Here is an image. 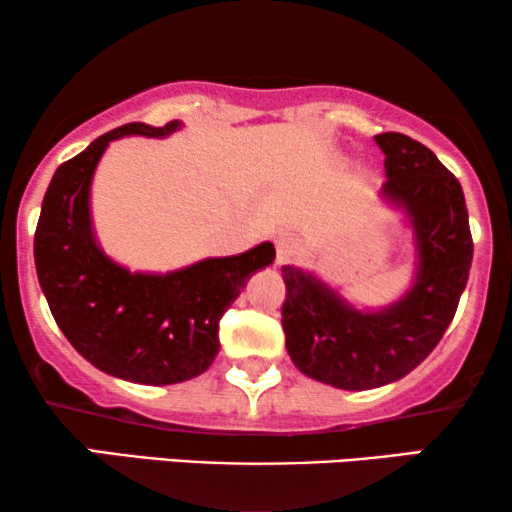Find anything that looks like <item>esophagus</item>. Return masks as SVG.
<instances>
[{
	"mask_svg": "<svg viewBox=\"0 0 512 512\" xmlns=\"http://www.w3.org/2000/svg\"><path fill=\"white\" fill-rule=\"evenodd\" d=\"M275 244H277V265L289 263L291 256L296 254V247H298L296 240H293L291 235H279Z\"/></svg>",
	"mask_w": 512,
	"mask_h": 512,
	"instance_id": "34e87169",
	"label": "esophagus"
}]
</instances>
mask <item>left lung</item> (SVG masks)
Listing matches in <instances>:
<instances>
[{
  "label": "left lung",
  "mask_w": 512,
  "mask_h": 512,
  "mask_svg": "<svg viewBox=\"0 0 512 512\" xmlns=\"http://www.w3.org/2000/svg\"><path fill=\"white\" fill-rule=\"evenodd\" d=\"M380 198L401 209L412 230L410 289L384 307H356L331 284L284 265L282 326L300 373L335 389L384 387L415 370L454 319L473 261L468 209L457 177L424 144L382 132Z\"/></svg>",
  "instance_id": "1"
}]
</instances>
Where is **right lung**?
<instances>
[{
  "label": "right lung",
  "instance_id": "right-lung-1",
  "mask_svg": "<svg viewBox=\"0 0 512 512\" xmlns=\"http://www.w3.org/2000/svg\"><path fill=\"white\" fill-rule=\"evenodd\" d=\"M181 128L130 123L97 137L55 170L34 233L39 286L65 338L118 380L165 387L193 380L219 354V321L247 279L275 261L272 242L172 272H132L104 254L90 216L97 163L114 139Z\"/></svg>",
  "mask_w": 512,
  "mask_h": 512
}]
</instances>
